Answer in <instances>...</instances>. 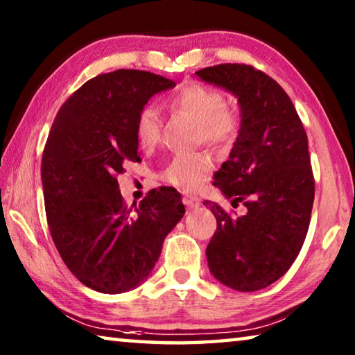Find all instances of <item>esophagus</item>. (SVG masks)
Here are the masks:
<instances>
[{
    "mask_svg": "<svg viewBox=\"0 0 355 355\" xmlns=\"http://www.w3.org/2000/svg\"><path fill=\"white\" fill-rule=\"evenodd\" d=\"M183 202H184V205L188 209H196V208H199V205H200V199H199V197H196V196H184Z\"/></svg>",
    "mask_w": 355,
    "mask_h": 355,
    "instance_id": "34e87169",
    "label": "esophagus"
}]
</instances>
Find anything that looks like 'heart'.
<instances>
[{
  "mask_svg": "<svg viewBox=\"0 0 355 355\" xmlns=\"http://www.w3.org/2000/svg\"><path fill=\"white\" fill-rule=\"evenodd\" d=\"M175 110L186 112L197 122V137L208 146L225 147L236 139L241 130V117L227 105L225 97L213 87L191 84L171 98ZM163 120L153 106H144L135 122L136 141L144 150H152L161 139ZM214 169L208 153L177 155L161 172V178L182 191H196Z\"/></svg>",
  "mask_w": 355,
  "mask_h": 355,
  "instance_id": "1",
  "label": "heart"
}]
</instances>
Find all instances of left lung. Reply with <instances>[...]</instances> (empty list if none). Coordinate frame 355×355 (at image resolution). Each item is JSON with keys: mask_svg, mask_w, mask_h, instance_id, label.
<instances>
[{"mask_svg": "<svg viewBox=\"0 0 355 355\" xmlns=\"http://www.w3.org/2000/svg\"><path fill=\"white\" fill-rule=\"evenodd\" d=\"M196 75L232 92L241 107V130L213 184L248 213L207 202L218 222L209 271L232 290H261L291 268L307 236L315 200L307 133L286 92L261 70L219 64Z\"/></svg>", "mask_w": 355, "mask_h": 355, "instance_id": "8db88e82", "label": "left lung"}]
</instances>
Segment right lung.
<instances>
[{
	"instance_id": "add662e5",
	"label": "right lung",
	"mask_w": 355,
	"mask_h": 355,
	"mask_svg": "<svg viewBox=\"0 0 355 355\" xmlns=\"http://www.w3.org/2000/svg\"><path fill=\"white\" fill-rule=\"evenodd\" d=\"M175 83L142 70L92 78L58 111L42 155L48 227L70 272L92 290L119 294L148 277L164 238L183 218L173 188L128 208L117 175L141 163L135 122L155 94Z\"/></svg>"
}]
</instances>
